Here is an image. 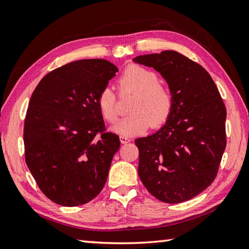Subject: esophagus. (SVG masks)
I'll return each instance as SVG.
<instances>
[{
  "mask_svg": "<svg viewBox=\"0 0 249 249\" xmlns=\"http://www.w3.org/2000/svg\"><path fill=\"white\" fill-rule=\"evenodd\" d=\"M120 139L123 144H126V143H128V142H130V139L127 138V137H124V136H121Z\"/></svg>",
  "mask_w": 249,
  "mask_h": 249,
  "instance_id": "obj_1",
  "label": "esophagus"
}]
</instances>
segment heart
<instances>
[{"instance_id": "heart-1", "label": "heart", "mask_w": 249, "mask_h": 249, "mask_svg": "<svg viewBox=\"0 0 249 249\" xmlns=\"http://www.w3.org/2000/svg\"><path fill=\"white\" fill-rule=\"evenodd\" d=\"M120 93H134L128 106L129 114L114 126L123 136H135L151 127L157 128L168 120L173 108V93L167 83L160 81L154 71L140 65H129L118 78ZM99 112L108 123L119 118L116 94L105 87L97 96Z\"/></svg>"}]
</instances>
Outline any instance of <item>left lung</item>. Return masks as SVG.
I'll return each instance as SVG.
<instances>
[{"label":"left lung","instance_id":"left-lung-1","mask_svg":"<svg viewBox=\"0 0 249 249\" xmlns=\"http://www.w3.org/2000/svg\"><path fill=\"white\" fill-rule=\"evenodd\" d=\"M134 61L160 71L174 98L167 123L135 141L140 179L162 202H184L208 188L218 173L227 144L224 100L210 73L177 51Z\"/></svg>","mask_w":249,"mask_h":249}]
</instances>
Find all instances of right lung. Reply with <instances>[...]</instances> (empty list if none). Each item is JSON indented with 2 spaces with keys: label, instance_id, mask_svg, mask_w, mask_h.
I'll list each match as a JSON object with an SVG mask.
<instances>
[{
  "label": "right lung",
  "instance_id": "1",
  "mask_svg": "<svg viewBox=\"0 0 249 249\" xmlns=\"http://www.w3.org/2000/svg\"><path fill=\"white\" fill-rule=\"evenodd\" d=\"M118 71L102 59L75 61L47 73L32 94L25 162L39 189L57 204L88 203L107 181L121 142L106 129L97 96Z\"/></svg>",
  "mask_w": 249,
  "mask_h": 249
}]
</instances>
